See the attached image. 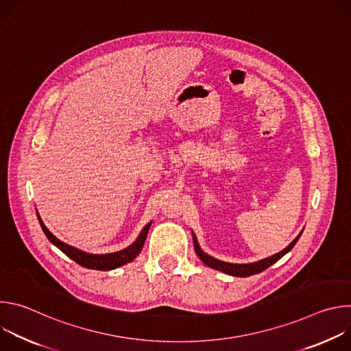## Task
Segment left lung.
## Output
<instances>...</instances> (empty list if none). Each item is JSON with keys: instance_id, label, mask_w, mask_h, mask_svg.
Here are the masks:
<instances>
[{"instance_id": "8db88e82", "label": "left lung", "mask_w": 351, "mask_h": 351, "mask_svg": "<svg viewBox=\"0 0 351 351\" xmlns=\"http://www.w3.org/2000/svg\"><path fill=\"white\" fill-rule=\"evenodd\" d=\"M303 233V232H302ZM302 233H300L285 250H282L280 253L272 256V257H268V258H264L261 261H257V263H253V264H230V263H225V261H219L208 254H206L202 248H199L198 243H197V239L193 233V240H194V248H195V253L197 256L199 257V260H202L207 267L210 268H214V269H218L223 274H228V275H232V276H241V278H245V276H250V275H256V274H260L263 271H265L267 268H269L272 264H275L276 261H279L286 253H289L290 250L294 247V244L297 243V240L300 239V236H302Z\"/></svg>"}]
</instances>
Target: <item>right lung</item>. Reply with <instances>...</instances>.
I'll list each match as a JSON object with an SVG mask.
<instances>
[{
	"instance_id": "right-lung-1",
	"label": "right lung",
	"mask_w": 351,
	"mask_h": 351,
	"mask_svg": "<svg viewBox=\"0 0 351 351\" xmlns=\"http://www.w3.org/2000/svg\"><path fill=\"white\" fill-rule=\"evenodd\" d=\"M37 218H38L41 229L45 233V236L48 237V240L53 244H56L64 254H66L71 260H73L75 263H77L79 265H82L84 268L98 269V271H110V269L118 268L121 265H125V264L133 261L137 257V254L141 252L148 229H149V225H152V222L147 223L144 226V229L141 230V233L138 234V237L136 239V241L133 244H130L129 247L121 250V252L111 253V254H88V253L80 252V250L71 247V245L62 243L61 240H58L51 232L45 228V225L43 223L38 214H37Z\"/></svg>"
}]
</instances>
